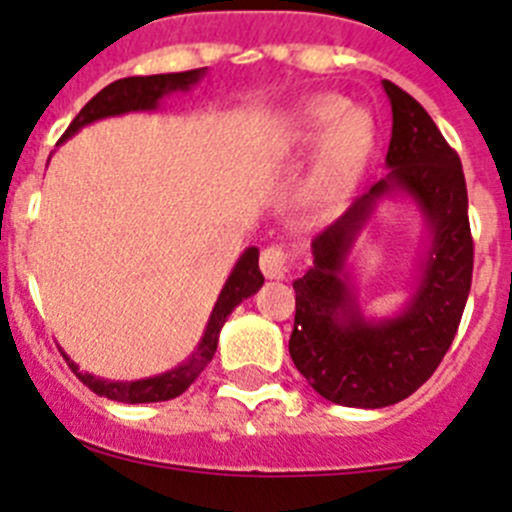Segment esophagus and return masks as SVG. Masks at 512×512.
<instances>
[{
	"label": "esophagus",
	"mask_w": 512,
	"mask_h": 512,
	"mask_svg": "<svg viewBox=\"0 0 512 512\" xmlns=\"http://www.w3.org/2000/svg\"><path fill=\"white\" fill-rule=\"evenodd\" d=\"M259 264L266 279H284L289 274V269H292V264H289V253L284 251L282 246H266L264 251H261Z\"/></svg>",
	"instance_id": "1"
}]
</instances>
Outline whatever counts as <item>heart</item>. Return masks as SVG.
<instances>
[{
	"label": "heart",
	"instance_id": "b5f03b06",
	"mask_svg": "<svg viewBox=\"0 0 512 512\" xmlns=\"http://www.w3.org/2000/svg\"><path fill=\"white\" fill-rule=\"evenodd\" d=\"M315 187L323 192H341L364 169L374 143L372 117L364 110H351L346 99L336 94H320L302 104L292 117L287 143L307 148L320 143Z\"/></svg>",
	"mask_w": 512,
	"mask_h": 512
}]
</instances>
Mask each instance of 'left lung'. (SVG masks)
I'll use <instances>...</instances> for the list:
<instances>
[{
  "label": "left lung",
  "mask_w": 512,
  "mask_h": 512,
  "mask_svg": "<svg viewBox=\"0 0 512 512\" xmlns=\"http://www.w3.org/2000/svg\"><path fill=\"white\" fill-rule=\"evenodd\" d=\"M392 104L390 174L312 238V266L297 279L289 356L325 400L346 408H387L428 382L449 351L472 287L474 241L464 171L423 104L384 79ZM413 196L432 228V248L409 307L366 321L345 277L355 233L382 196Z\"/></svg>",
  "instance_id": "obj_1"
}]
</instances>
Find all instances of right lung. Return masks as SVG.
Masks as SVG:
<instances>
[{"label":"right lung","mask_w":512,"mask_h":512,"mask_svg":"<svg viewBox=\"0 0 512 512\" xmlns=\"http://www.w3.org/2000/svg\"><path fill=\"white\" fill-rule=\"evenodd\" d=\"M205 76V69H192V71H179V74H153V76H128V79L112 81L110 87H104L102 92L94 94L84 107H81L79 115L74 117L66 133L61 135V140L71 138L76 130H81L84 125L94 120H102V117H115L125 115V112H140V110H156L158 102L166 97V94L174 92H187L189 87H194L197 81ZM264 284V274L259 269V248H246L243 256L238 259V264L230 271L228 282H225L223 292L217 297L215 307H212V315L207 320L205 336H202L200 346L194 348V354L189 356L184 364L174 366L171 372L158 374V377L148 379H135V382H110V379H99L94 374L79 372V366L63 354V359L69 361L71 372L87 384L89 390L99 397H107V400L115 402H128V405H138V402H164L174 400V397L182 395L194 379L200 377L202 369L212 361L217 348V338H220V330H223L225 320H228L230 312L241 305L243 300L259 292V287Z\"/></svg>","instance_id":"obj_1"}]
</instances>
